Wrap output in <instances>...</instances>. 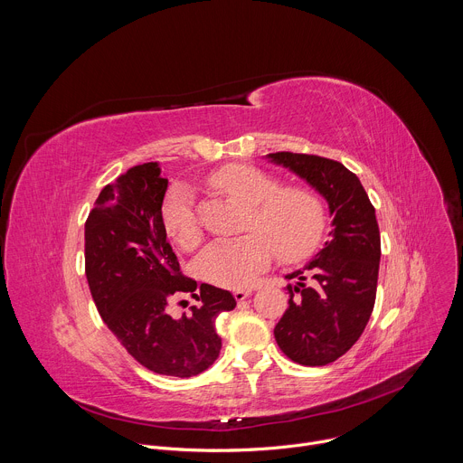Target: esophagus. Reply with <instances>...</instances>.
<instances>
[{
	"instance_id": "1",
	"label": "esophagus",
	"mask_w": 463,
	"mask_h": 463,
	"mask_svg": "<svg viewBox=\"0 0 463 463\" xmlns=\"http://www.w3.org/2000/svg\"><path fill=\"white\" fill-rule=\"evenodd\" d=\"M250 293H252V289H236V291H234V298H236L238 302H241V300H245Z\"/></svg>"
}]
</instances>
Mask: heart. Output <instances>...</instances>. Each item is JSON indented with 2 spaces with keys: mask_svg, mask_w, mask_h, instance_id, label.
Segmentation results:
<instances>
[{
  "mask_svg": "<svg viewBox=\"0 0 463 463\" xmlns=\"http://www.w3.org/2000/svg\"><path fill=\"white\" fill-rule=\"evenodd\" d=\"M209 184L243 205L241 231H250L209 243L197 258V271L216 286L245 288L269 266L273 250L284 261L298 260L315 249L324 232V205L307 188L279 186L273 175L249 165H227L209 177ZM161 220L179 247L200 243L202 231L184 186H174L165 195Z\"/></svg>",
  "mask_w": 463,
  "mask_h": 463,
  "instance_id": "heart-1",
  "label": "heart"
}]
</instances>
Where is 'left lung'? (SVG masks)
I'll return each instance as SVG.
<instances>
[{
    "instance_id": "1",
    "label": "left lung",
    "mask_w": 463,
    "mask_h": 463,
    "mask_svg": "<svg viewBox=\"0 0 463 463\" xmlns=\"http://www.w3.org/2000/svg\"><path fill=\"white\" fill-rule=\"evenodd\" d=\"M315 188L334 218L324 247L286 279L289 307L275 326L280 350L304 366H324L345 355L370 320L381 260L375 209L359 177L343 163L307 154H268ZM310 284L306 285L305 280Z\"/></svg>"
}]
</instances>
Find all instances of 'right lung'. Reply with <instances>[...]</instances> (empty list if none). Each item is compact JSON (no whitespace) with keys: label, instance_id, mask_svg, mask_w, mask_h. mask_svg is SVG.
<instances>
[{"label":"right lung","instance_id":"obj_1","mask_svg":"<svg viewBox=\"0 0 463 463\" xmlns=\"http://www.w3.org/2000/svg\"><path fill=\"white\" fill-rule=\"evenodd\" d=\"M168 179L159 163L131 166L102 188L86 222V277L97 309L126 352L145 368L174 377L205 372L220 355L216 317L236 307L234 297L179 271L161 220ZM177 292L198 301L175 319L167 313Z\"/></svg>","mask_w":463,"mask_h":463}]
</instances>
